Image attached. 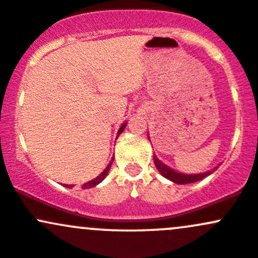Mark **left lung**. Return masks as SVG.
Masks as SVG:
<instances>
[{"label":"left lung","instance_id":"left-lung-1","mask_svg":"<svg viewBox=\"0 0 258 258\" xmlns=\"http://www.w3.org/2000/svg\"><path fill=\"white\" fill-rule=\"evenodd\" d=\"M148 139L150 140L149 134H148ZM154 163L155 166H156L157 170H159V172L161 173L165 178L170 179L171 182H173V183H177V184H187V183H193V182L201 181V179L206 178V177L209 176V174H212L219 167L218 165L215 166L214 168H212V170L206 171V172L203 173H192V174L182 173V172H178V171L173 170V168H171L170 166L165 165L161 160L157 159V156L155 154H154Z\"/></svg>","mask_w":258,"mask_h":258}]
</instances>
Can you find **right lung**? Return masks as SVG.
Segmentation results:
<instances>
[{"instance_id": "obj_1", "label": "right lung", "mask_w": 258, "mask_h": 258, "mask_svg": "<svg viewBox=\"0 0 258 258\" xmlns=\"http://www.w3.org/2000/svg\"><path fill=\"white\" fill-rule=\"evenodd\" d=\"M126 121H124L123 124H121V126L120 128H119V130H118V133H117V137H119V135L121 134V133H123V130H124V128H125L126 126ZM113 160H114V156L112 157V160H110V162L108 163L107 165V167L104 168L103 170V172H102L101 174H99V176H97L96 178H93V179H91V181H88V182H86V183L82 185V188H84V189H88V188H93V187H96L97 184H99L101 183L102 181H103L104 178H106L107 177V174H108V172H109V168H110V166H112V163H113ZM65 185V187H68V188H71V187H74L73 184H63Z\"/></svg>"}]
</instances>
